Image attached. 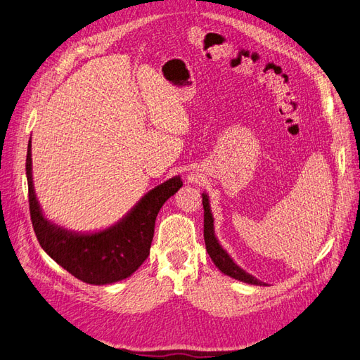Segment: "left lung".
<instances>
[{
  "label": "left lung",
  "mask_w": 360,
  "mask_h": 360,
  "mask_svg": "<svg viewBox=\"0 0 360 360\" xmlns=\"http://www.w3.org/2000/svg\"><path fill=\"white\" fill-rule=\"evenodd\" d=\"M202 207H204V242H205V249L209 252L210 258L216 267L219 269L224 275L231 276L237 281L246 282V284L250 285H266L264 282L258 281L255 276L248 274L246 270H243L240 266H237L234 263V259L228 255L226 250L221 246L217 237L214 236V219L210 210V200L209 195L202 193Z\"/></svg>",
  "instance_id": "8db88e82"
}]
</instances>
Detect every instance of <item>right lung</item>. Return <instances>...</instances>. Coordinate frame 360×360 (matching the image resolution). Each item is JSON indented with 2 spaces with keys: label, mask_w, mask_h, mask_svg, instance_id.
<instances>
[{
  "label": "right lung",
  "mask_w": 360,
  "mask_h": 360,
  "mask_svg": "<svg viewBox=\"0 0 360 360\" xmlns=\"http://www.w3.org/2000/svg\"><path fill=\"white\" fill-rule=\"evenodd\" d=\"M30 214L43 250L75 278L91 285H108L136 271L150 254L160 207L181 186L180 176L153 188L122 219L101 231L76 233L46 219L32 184L31 138L27 151Z\"/></svg>",
  "instance_id": "obj_1"
}]
</instances>
